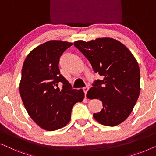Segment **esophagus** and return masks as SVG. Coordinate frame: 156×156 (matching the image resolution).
<instances>
[{
  "label": "esophagus",
  "instance_id": "1",
  "mask_svg": "<svg viewBox=\"0 0 156 156\" xmlns=\"http://www.w3.org/2000/svg\"><path fill=\"white\" fill-rule=\"evenodd\" d=\"M88 90H89V87L88 86H86V87H83V91H84V93H85V98H86V94L87 93V91H88Z\"/></svg>",
  "mask_w": 156,
  "mask_h": 156
}]
</instances>
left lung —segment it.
<instances>
[{
    "instance_id": "1",
    "label": "left lung",
    "mask_w": 156,
    "mask_h": 156,
    "mask_svg": "<svg viewBox=\"0 0 156 156\" xmlns=\"http://www.w3.org/2000/svg\"><path fill=\"white\" fill-rule=\"evenodd\" d=\"M74 46L102 78L96 80L87 93L89 99L102 102L103 108L93 114L94 119L107 126L121 124L130 115L141 90L136 59L126 46L109 37L78 40Z\"/></svg>"
}]
</instances>
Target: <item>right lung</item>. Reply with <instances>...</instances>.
Instances as JSON below:
<instances>
[{
    "mask_svg": "<svg viewBox=\"0 0 156 156\" xmlns=\"http://www.w3.org/2000/svg\"><path fill=\"white\" fill-rule=\"evenodd\" d=\"M72 44L61 40L47 41L32 50L24 61L20 94L28 115L44 130L66 126L73 105L84 99L83 90L72 89L58 69L60 56Z\"/></svg>",
    "mask_w": 156,
    "mask_h": 156,
    "instance_id": "right-lung-1",
    "label": "right lung"
}]
</instances>
